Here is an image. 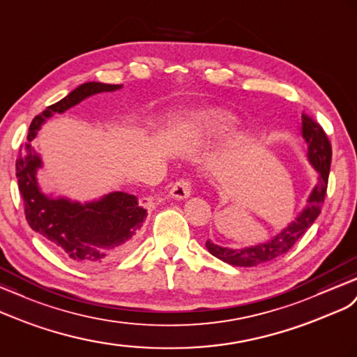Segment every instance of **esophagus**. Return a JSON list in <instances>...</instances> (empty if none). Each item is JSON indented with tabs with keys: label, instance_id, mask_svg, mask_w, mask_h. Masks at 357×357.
Instances as JSON below:
<instances>
[{
	"label": "esophagus",
	"instance_id": "34e87169",
	"mask_svg": "<svg viewBox=\"0 0 357 357\" xmlns=\"http://www.w3.org/2000/svg\"><path fill=\"white\" fill-rule=\"evenodd\" d=\"M191 188H193V185H191V181L182 178L172 185L170 196L175 199H187L191 195Z\"/></svg>",
	"mask_w": 357,
	"mask_h": 357
}]
</instances>
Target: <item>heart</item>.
Instances as JSON below:
<instances>
[{
  "mask_svg": "<svg viewBox=\"0 0 357 357\" xmlns=\"http://www.w3.org/2000/svg\"><path fill=\"white\" fill-rule=\"evenodd\" d=\"M235 123L234 117L222 112V109H213V112H208L206 114H204L202 117V128L208 132H222L229 130V128Z\"/></svg>",
  "mask_w": 357,
  "mask_h": 357,
  "instance_id": "heart-1",
  "label": "heart"
}]
</instances>
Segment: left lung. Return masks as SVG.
<instances>
[{"mask_svg":"<svg viewBox=\"0 0 357 357\" xmlns=\"http://www.w3.org/2000/svg\"><path fill=\"white\" fill-rule=\"evenodd\" d=\"M301 134L307 143V157L315 170L318 172L317 185L307 199V206L303 209L296 222H292L287 229H283L279 235L268 243H264L253 248H245L241 250H232L222 248L211 241H206V249L223 262L231 264L235 267H257L261 264L270 262L282 255L289 252L301 235H303L317 217L321 213V208L326 199V191L328 184V172H331L332 161V144L324 132L323 126L315 122L312 117L306 113L301 114Z\"/></svg>","mask_w":357,"mask_h":357,"instance_id":"8db88e82","label":"left lung"}]
</instances>
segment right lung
<instances>
[{
	"label": "right lung",
	"instance_id": "1",
	"mask_svg": "<svg viewBox=\"0 0 357 357\" xmlns=\"http://www.w3.org/2000/svg\"><path fill=\"white\" fill-rule=\"evenodd\" d=\"M122 84L84 83L59 102L36 116L26 140L31 142L45 119L63 113L81 100L121 89ZM26 153L16 160V178L24 200L25 218L33 231L43 235L59 250L86 268H98L119 259L130 250L146 218V209L134 195L109 193L96 202L81 205L68 199H51L40 193L36 172L42 167L38 153L25 144Z\"/></svg>",
	"mask_w": 357,
	"mask_h": 357
}]
</instances>
